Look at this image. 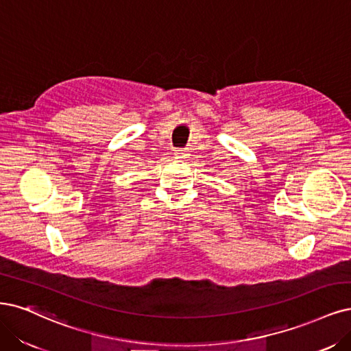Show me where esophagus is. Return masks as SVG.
Wrapping results in <instances>:
<instances>
[{"mask_svg":"<svg viewBox=\"0 0 351 351\" xmlns=\"http://www.w3.org/2000/svg\"><path fill=\"white\" fill-rule=\"evenodd\" d=\"M174 155H176V158H178V160H184V158H187L190 154H189L187 148H178V149H176Z\"/></svg>","mask_w":351,"mask_h":351,"instance_id":"obj_1","label":"esophagus"}]
</instances>
